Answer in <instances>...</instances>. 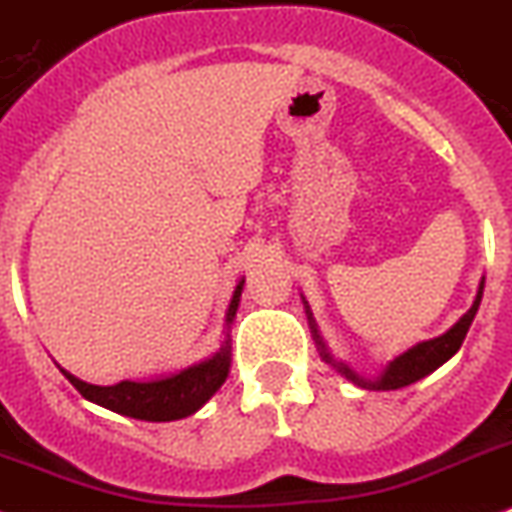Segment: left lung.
Wrapping results in <instances>:
<instances>
[{
	"mask_svg": "<svg viewBox=\"0 0 512 512\" xmlns=\"http://www.w3.org/2000/svg\"><path fill=\"white\" fill-rule=\"evenodd\" d=\"M482 292H484V279H482V285H479V292H476L474 305L466 310L464 316L458 318L456 326H451V329L445 331L443 336H435V339H430V342H419L417 347L406 349L404 355H399L393 362H388L386 370H383V373L378 375L375 381L360 378L355 370H349L344 362H336L334 357L326 352V344L321 342V336H318V331H316V323H313V316H310V310H308L310 329H313V339H316L318 349H321L323 360L329 362V365H334V368L339 370L344 378H349V381L355 383V386L370 388V391H396V388L412 386V383H417L419 378H425V375L435 373V370H438L443 362H448L453 355H456L458 349H461V344H464L466 331H469L471 321H474L476 310H479V303H482Z\"/></svg>",
	"mask_w": 512,
	"mask_h": 512,
	"instance_id": "1",
	"label": "left lung"
}]
</instances>
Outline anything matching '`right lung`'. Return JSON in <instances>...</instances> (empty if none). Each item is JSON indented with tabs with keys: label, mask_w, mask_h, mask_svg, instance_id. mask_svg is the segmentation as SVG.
<instances>
[{
	"label": "right lung",
	"mask_w": 512,
	"mask_h": 512,
	"mask_svg": "<svg viewBox=\"0 0 512 512\" xmlns=\"http://www.w3.org/2000/svg\"><path fill=\"white\" fill-rule=\"evenodd\" d=\"M240 292H243V279L238 282L233 300L227 305V326L235 318ZM61 373L87 401L106 406L111 412L144 419V422H173V419L199 412L225 383L227 373H230V339H225L209 360L191 365L176 375H168V378H160V381H121L116 386H93V383L74 378L67 370H61Z\"/></svg>",
	"instance_id": "add662e5"
}]
</instances>
